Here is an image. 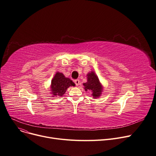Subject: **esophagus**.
Wrapping results in <instances>:
<instances>
[{"instance_id": "obj_1", "label": "esophagus", "mask_w": 156, "mask_h": 156, "mask_svg": "<svg viewBox=\"0 0 156 156\" xmlns=\"http://www.w3.org/2000/svg\"><path fill=\"white\" fill-rule=\"evenodd\" d=\"M74 82L76 86H78L80 85V80H75Z\"/></svg>"}]
</instances>
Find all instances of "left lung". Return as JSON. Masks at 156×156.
<instances>
[{
  "label": "left lung",
  "instance_id": "left-lung-1",
  "mask_svg": "<svg viewBox=\"0 0 156 156\" xmlns=\"http://www.w3.org/2000/svg\"><path fill=\"white\" fill-rule=\"evenodd\" d=\"M87 82L83 83L85 90L86 91L90 90L92 92V96L94 98H98L102 91V87L100 85V81L94 72H91L87 75Z\"/></svg>",
  "mask_w": 156,
  "mask_h": 156
}]
</instances>
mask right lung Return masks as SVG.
Segmentation results:
<instances>
[{
	"instance_id": "obj_1",
	"label": "right lung",
	"mask_w": 156,
	"mask_h": 156,
	"mask_svg": "<svg viewBox=\"0 0 156 156\" xmlns=\"http://www.w3.org/2000/svg\"><path fill=\"white\" fill-rule=\"evenodd\" d=\"M75 83L68 78H66L61 73L57 72L51 81V94L54 96H63L68 88L75 86Z\"/></svg>"
}]
</instances>
